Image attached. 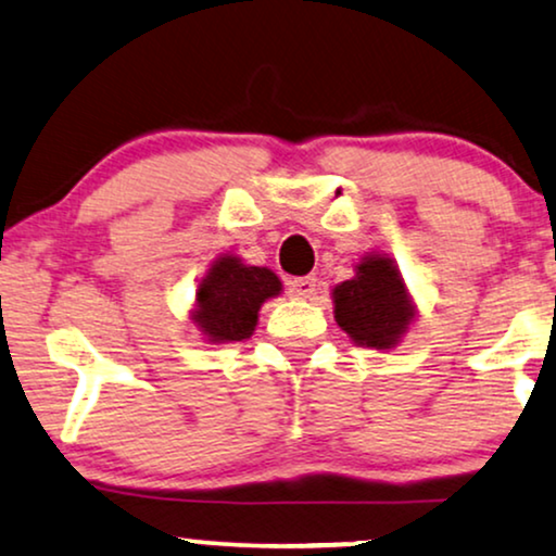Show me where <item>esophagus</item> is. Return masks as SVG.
Here are the masks:
<instances>
[{
    "label": "esophagus",
    "instance_id": "esophagus-1",
    "mask_svg": "<svg viewBox=\"0 0 556 556\" xmlns=\"http://www.w3.org/2000/svg\"><path fill=\"white\" fill-rule=\"evenodd\" d=\"M315 287H318L315 285V277H298L287 282V290H290L292 298L298 300H311L315 294Z\"/></svg>",
    "mask_w": 556,
    "mask_h": 556
}]
</instances>
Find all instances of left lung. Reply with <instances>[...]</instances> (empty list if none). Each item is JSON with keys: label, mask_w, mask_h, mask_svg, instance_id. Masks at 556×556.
I'll list each match as a JSON object with an SVG mask.
<instances>
[{"label": "left lung", "mask_w": 556, "mask_h": 556, "mask_svg": "<svg viewBox=\"0 0 556 556\" xmlns=\"http://www.w3.org/2000/svg\"><path fill=\"white\" fill-rule=\"evenodd\" d=\"M333 318L356 346L397 349L418 318V305L407 290L395 258L367 251L354 264V277L330 290Z\"/></svg>", "instance_id": "obj_1"}]
</instances>
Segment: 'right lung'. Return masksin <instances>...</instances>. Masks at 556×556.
Listing matches in <instances>:
<instances>
[{"label":"right lung","instance_id":"right-lung-1","mask_svg":"<svg viewBox=\"0 0 556 556\" xmlns=\"http://www.w3.org/2000/svg\"><path fill=\"white\" fill-rule=\"evenodd\" d=\"M279 294L282 279L271 269L245 264L236 254H220L210 262L205 277L197 282L189 323L207 343L251 339L262 305Z\"/></svg>","mask_w":556,"mask_h":556}]
</instances>
